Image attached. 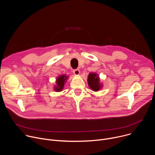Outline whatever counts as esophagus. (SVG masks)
I'll return each mask as SVG.
<instances>
[{"label": "esophagus", "instance_id": "esophagus-1", "mask_svg": "<svg viewBox=\"0 0 155 155\" xmlns=\"http://www.w3.org/2000/svg\"><path fill=\"white\" fill-rule=\"evenodd\" d=\"M73 72H74V74L75 75H78L80 74V71H79V69H74V70L73 71Z\"/></svg>", "mask_w": 155, "mask_h": 155}]
</instances>
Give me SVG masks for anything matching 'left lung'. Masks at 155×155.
<instances>
[{"instance_id":"obj_1","label":"left lung","mask_w":155,"mask_h":155,"mask_svg":"<svg viewBox=\"0 0 155 155\" xmlns=\"http://www.w3.org/2000/svg\"><path fill=\"white\" fill-rule=\"evenodd\" d=\"M87 83L90 87L94 91H98L102 87L99 76L95 73H90L87 77Z\"/></svg>"}]
</instances>
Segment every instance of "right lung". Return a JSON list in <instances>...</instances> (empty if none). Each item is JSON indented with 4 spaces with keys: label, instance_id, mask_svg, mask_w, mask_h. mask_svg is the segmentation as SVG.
<instances>
[{
    "label": "right lung",
    "instance_id": "obj_1",
    "mask_svg": "<svg viewBox=\"0 0 155 155\" xmlns=\"http://www.w3.org/2000/svg\"><path fill=\"white\" fill-rule=\"evenodd\" d=\"M68 77L65 76V75H61L59 77L57 78L56 79V86H55L54 90L56 92H59L61 91L63 89L64 86V83L67 80Z\"/></svg>",
    "mask_w": 155,
    "mask_h": 155
}]
</instances>
